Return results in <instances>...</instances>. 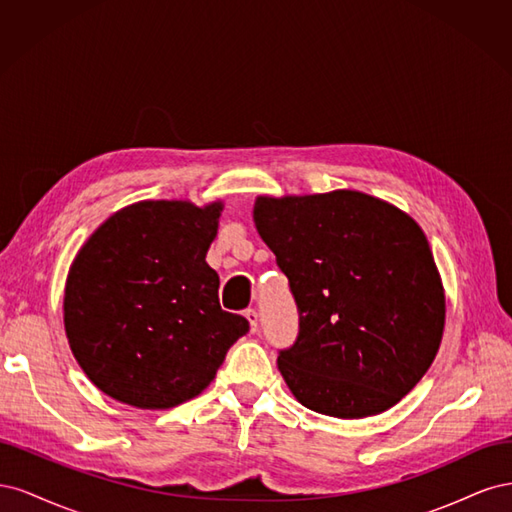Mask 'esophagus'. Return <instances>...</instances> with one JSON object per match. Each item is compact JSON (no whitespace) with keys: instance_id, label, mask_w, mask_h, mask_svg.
I'll use <instances>...</instances> for the list:
<instances>
[{"instance_id":"34e87169","label":"esophagus","mask_w":512,"mask_h":512,"mask_svg":"<svg viewBox=\"0 0 512 512\" xmlns=\"http://www.w3.org/2000/svg\"><path fill=\"white\" fill-rule=\"evenodd\" d=\"M245 318H247V322H250V331L256 333L258 331V314H256V309H245Z\"/></svg>"}]
</instances>
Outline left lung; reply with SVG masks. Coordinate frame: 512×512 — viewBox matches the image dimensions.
I'll return each instance as SVG.
<instances>
[{
  "label": "left lung",
  "mask_w": 512,
  "mask_h": 512,
  "mask_svg": "<svg viewBox=\"0 0 512 512\" xmlns=\"http://www.w3.org/2000/svg\"><path fill=\"white\" fill-rule=\"evenodd\" d=\"M258 235L299 309L277 367L309 410L363 418L393 408L442 342L444 288L425 232L363 192L258 196Z\"/></svg>",
  "instance_id": "left-lung-1"
}]
</instances>
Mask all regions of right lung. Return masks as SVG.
<instances>
[{
	"label": "right lung",
	"instance_id": "right-lung-1",
	"mask_svg": "<svg viewBox=\"0 0 512 512\" xmlns=\"http://www.w3.org/2000/svg\"><path fill=\"white\" fill-rule=\"evenodd\" d=\"M224 205L141 200L113 213L76 254L64 292L68 344L121 404L166 410L203 393L250 322L220 307L207 265Z\"/></svg>",
	"mask_w": 512,
	"mask_h": 512
}]
</instances>
